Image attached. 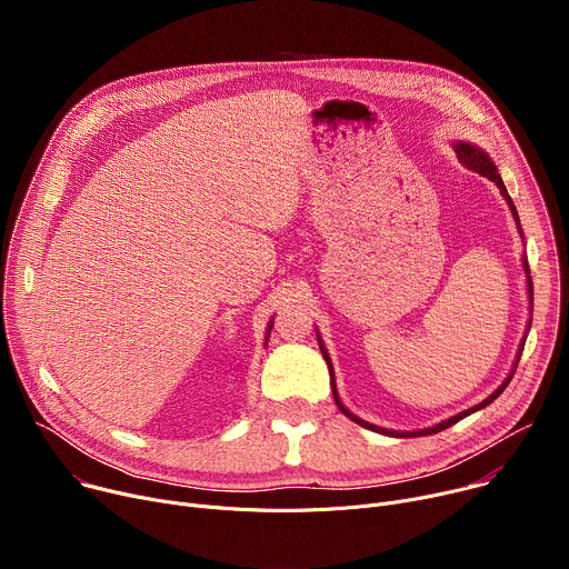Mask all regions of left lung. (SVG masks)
<instances>
[{
    "mask_svg": "<svg viewBox=\"0 0 569 569\" xmlns=\"http://www.w3.org/2000/svg\"><path fill=\"white\" fill-rule=\"evenodd\" d=\"M452 148H455V152H457V157H459V161L461 164L466 167V169H470V171H475V173H479V176H483V178H489L491 182H496L498 184V189H500V193H502V198L507 200V204H509V209H511V213H513V220H516V224H518V233H520V238L525 240V233H522V227H520V218H518V211H516V204H513V200H511V196H509V191H507V187H505V182H502V178H500V173H498V167L493 164V159L486 154L481 148H477L475 143H470V141H452ZM522 268H525V274H527V295H529V312L533 310V286H531V277H529V263H527V257H522ZM531 329V319H529V323H527V331ZM317 333V331H315ZM525 340H527V333H525V338H522V342H520V349H518V356H516V362H513V369L509 371V376L505 378V382L489 396V398H483L481 402H477L475 408H468V410H463V412H459V415H455V417H450V419H446V421H441V423H437V426H432V428H423V430H415V432H398V430H387V428H380V426H373V423H369V421H365V419H360V417H356L353 412H349L347 408H345V402L340 400V393H338V385H336V371H333V362H331V356H329V351H327V347H323V342H321V336L317 333V345H319V351H321V356H323V360H327V365H329V376H331V389H333V398H336V405L340 408V412L345 415V417H349L353 423H358V426H362V428H367V430H373V432H378V435H387V437H400V439H408V437H428V435H437V432H441V430H446V428H450V426H455L457 421H461V419H466V417H470V415H475V412H479V410H483L486 405H491L505 389H507V385L511 382V378H513V373H516V367H518V362H520V356H522V349H525Z\"/></svg>",
    "mask_w": 569,
    "mask_h": 569,
    "instance_id": "8db88e82",
    "label": "left lung"
}]
</instances>
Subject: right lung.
<instances>
[{
	"label": "right lung",
	"mask_w": 569,
	"mask_h": 569,
	"mask_svg": "<svg viewBox=\"0 0 569 569\" xmlns=\"http://www.w3.org/2000/svg\"><path fill=\"white\" fill-rule=\"evenodd\" d=\"M274 319H270V323H268V331H266V345H268V338H270V331H272V327H274V323H272Z\"/></svg>",
	"instance_id": "add662e5"
}]
</instances>
